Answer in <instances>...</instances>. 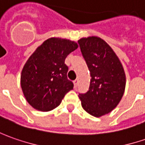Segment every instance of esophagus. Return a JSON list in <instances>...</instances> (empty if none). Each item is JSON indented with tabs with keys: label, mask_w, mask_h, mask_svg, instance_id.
Instances as JSON below:
<instances>
[{
	"label": "esophagus",
	"mask_w": 145,
	"mask_h": 145,
	"mask_svg": "<svg viewBox=\"0 0 145 145\" xmlns=\"http://www.w3.org/2000/svg\"><path fill=\"white\" fill-rule=\"evenodd\" d=\"M73 82H74V88H77L78 83V80L76 79V80H74Z\"/></svg>",
	"instance_id": "34e87169"
}]
</instances>
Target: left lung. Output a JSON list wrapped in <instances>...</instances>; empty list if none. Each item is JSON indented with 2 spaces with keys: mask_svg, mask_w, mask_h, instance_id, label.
Returning <instances> with one entry per match:
<instances>
[{
  "mask_svg": "<svg viewBox=\"0 0 145 145\" xmlns=\"http://www.w3.org/2000/svg\"><path fill=\"white\" fill-rule=\"evenodd\" d=\"M78 42L91 77L88 91L78 97L87 112L101 117L120 102L126 85L125 72L116 53L102 38L91 36Z\"/></svg>",
  "mask_w": 145,
  "mask_h": 145,
  "instance_id": "obj_1",
  "label": "left lung"
}]
</instances>
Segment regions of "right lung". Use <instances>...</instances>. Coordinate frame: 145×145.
<instances>
[{
  "mask_svg": "<svg viewBox=\"0 0 145 145\" xmlns=\"http://www.w3.org/2000/svg\"><path fill=\"white\" fill-rule=\"evenodd\" d=\"M78 47L74 41L48 38L28 58L21 74V87L34 109L50 112L57 107L74 84L67 78L65 59Z\"/></svg>",
  "mask_w": 145,
  "mask_h": 145,
  "instance_id": "obj_1",
  "label": "right lung"
}]
</instances>
